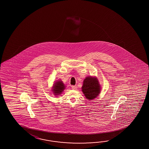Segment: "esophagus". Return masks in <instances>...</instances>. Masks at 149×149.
Wrapping results in <instances>:
<instances>
[{
    "label": "esophagus",
    "instance_id": "obj_1",
    "mask_svg": "<svg viewBox=\"0 0 149 149\" xmlns=\"http://www.w3.org/2000/svg\"><path fill=\"white\" fill-rule=\"evenodd\" d=\"M71 88H72V89H76L77 88V87L76 86H72Z\"/></svg>",
    "mask_w": 149,
    "mask_h": 149
}]
</instances>
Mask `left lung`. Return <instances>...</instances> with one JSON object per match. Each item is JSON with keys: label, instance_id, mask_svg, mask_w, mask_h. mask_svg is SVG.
Listing matches in <instances>:
<instances>
[{"label": "left lung", "instance_id": "8db88e82", "mask_svg": "<svg viewBox=\"0 0 149 149\" xmlns=\"http://www.w3.org/2000/svg\"><path fill=\"white\" fill-rule=\"evenodd\" d=\"M81 89L86 98L91 101L100 94L101 87L96 77L89 76L84 80Z\"/></svg>", "mask_w": 149, "mask_h": 149}]
</instances>
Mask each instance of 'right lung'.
<instances>
[{
  "label": "right lung",
  "instance_id": "1",
  "mask_svg": "<svg viewBox=\"0 0 149 149\" xmlns=\"http://www.w3.org/2000/svg\"><path fill=\"white\" fill-rule=\"evenodd\" d=\"M52 92L54 95H60L65 89V85L61 80H57L54 82L52 88Z\"/></svg>",
  "mask_w": 149,
  "mask_h": 149
}]
</instances>
